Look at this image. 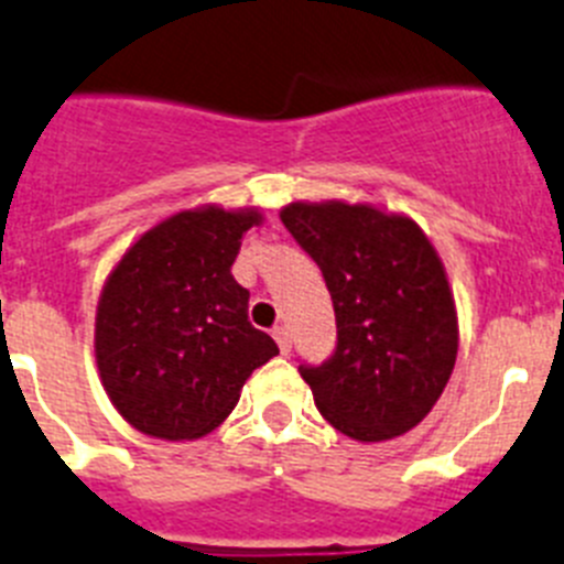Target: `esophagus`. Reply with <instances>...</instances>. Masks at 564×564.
I'll use <instances>...</instances> for the list:
<instances>
[{"label":"esophagus","instance_id":"esophagus-1","mask_svg":"<svg viewBox=\"0 0 564 564\" xmlns=\"http://www.w3.org/2000/svg\"><path fill=\"white\" fill-rule=\"evenodd\" d=\"M272 334H275V343H278V348H281L283 354L292 351V334H289L286 326H278Z\"/></svg>","mask_w":564,"mask_h":564}]
</instances>
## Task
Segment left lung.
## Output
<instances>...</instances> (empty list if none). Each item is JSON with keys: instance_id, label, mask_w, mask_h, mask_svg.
<instances>
[{"instance_id": "left-lung-1", "label": "left lung", "mask_w": 564, "mask_h": 564, "mask_svg": "<svg viewBox=\"0 0 564 564\" xmlns=\"http://www.w3.org/2000/svg\"><path fill=\"white\" fill-rule=\"evenodd\" d=\"M281 221L332 292L337 348L301 365L323 419L354 441H390L433 410L458 357V312L444 263L404 213L292 202Z\"/></svg>"}]
</instances>
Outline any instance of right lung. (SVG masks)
Returning <instances> with one entry per match:
<instances>
[{
    "mask_svg": "<svg viewBox=\"0 0 564 564\" xmlns=\"http://www.w3.org/2000/svg\"><path fill=\"white\" fill-rule=\"evenodd\" d=\"M256 207L202 205L162 219L109 272L95 314L106 395L151 438L194 441L238 404L278 345L247 317L250 292L230 267Z\"/></svg>",
    "mask_w": 564,
    "mask_h": 564,
    "instance_id": "add662e5",
    "label": "right lung"
}]
</instances>
